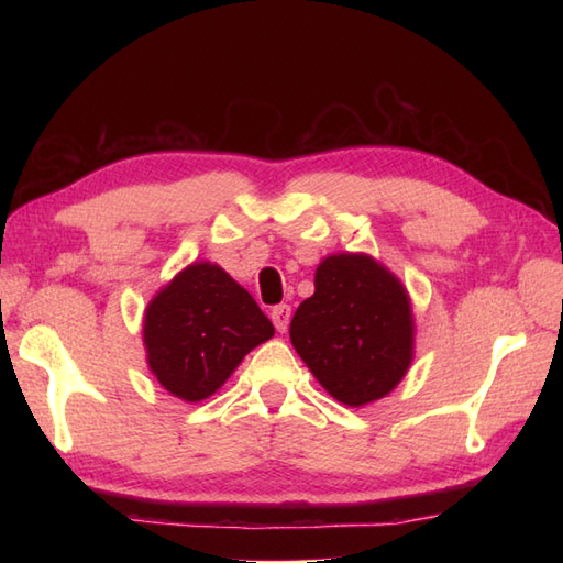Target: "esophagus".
<instances>
[{
    "label": "esophagus",
    "mask_w": 563,
    "mask_h": 563,
    "mask_svg": "<svg viewBox=\"0 0 563 563\" xmlns=\"http://www.w3.org/2000/svg\"><path fill=\"white\" fill-rule=\"evenodd\" d=\"M290 314H292L290 305H278V307H273V309H271L273 327L278 329L280 333H285V329H288V324H290Z\"/></svg>",
    "instance_id": "34e87169"
}]
</instances>
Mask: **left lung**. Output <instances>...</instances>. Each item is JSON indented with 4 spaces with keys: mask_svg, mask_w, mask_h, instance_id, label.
I'll use <instances>...</instances> for the list:
<instances>
[{
    "mask_svg": "<svg viewBox=\"0 0 563 563\" xmlns=\"http://www.w3.org/2000/svg\"><path fill=\"white\" fill-rule=\"evenodd\" d=\"M290 341L333 399L377 401L413 361L409 292L373 256H327L314 273V295L290 321Z\"/></svg>",
    "mask_w": 563,
    "mask_h": 563,
    "instance_id": "8db88e82",
    "label": "left lung"
}]
</instances>
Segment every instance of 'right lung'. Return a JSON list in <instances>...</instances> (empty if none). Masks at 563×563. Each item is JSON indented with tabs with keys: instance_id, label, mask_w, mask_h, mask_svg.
<instances>
[{
	"instance_id": "1",
	"label": "right lung",
	"mask_w": 563,
	"mask_h": 563,
	"mask_svg": "<svg viewBox=\"0 0 563 563\" xmlns=\"http://www.w3.org/2000/svg\"><path fill=\"white\" fill-rule=\"evenodd\" d=\"M273 333L254 297L210 261L190 263L164 285L142 324L152 375L184 401L208 399Z\"/></svg>"
}]
</instances>
